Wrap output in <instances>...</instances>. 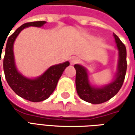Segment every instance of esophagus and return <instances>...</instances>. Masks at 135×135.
<instances>
[{"label": "esophagus", "instance_id": "1", "mask_svg": "<svg viewBox=\"0 0 135 135\" xmlns=\"http://www.w3.org/2000/svg\"><path fill=\"white\" fill-rule=\"evenodd\" d=\"M80 62V59L76 57H73L71 59H70V64L71 65H75Z\"/></svg>", "mask_w": 135, "mask_h": 135}]
</instances>
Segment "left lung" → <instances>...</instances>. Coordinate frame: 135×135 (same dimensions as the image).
Masks as SVG:
<instances>
[{"label": "left lung", "mask_w": 135, "mask_h": 135, "mask_svg": "<svg viewBox=\"0 0 135 135\" xmlns=\"http://www.w3.org/2000/svg\"><path fill=\"white\" fill-rule=\"evenodd\" d=\"M117 49L119 50L118 68L115 80L101 88H96L90 85L86 69L80 65H75L76 88L78 95L83 101L98 104L107 101L116 95L121 89L127 70L126 48L117 35L113 34Z\"/></svg>", "instance_id": "8db88e82"}]
</instances>
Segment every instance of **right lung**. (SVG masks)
<instances>
[{"instance_id":"obj_1","label":"right lung","mask_w":135,"mask_h":135,"mask_svg":"<svg viewBox=\"0 0 135 135\" xmlns=\"http://www.w3.org/2000/svg\"><path fill=\"white\" fill-rule=\"evenodd\" d=\"M46 22L44 21L27 22L16 29L8 37L3 62L5 78L9 86L18 96L32 102H39L47 99L55 89L58 81L65 68L70 65L69 61H66L62 64L51 66L44 74L35 79H28L18 72L13 55V44L15 40L24 28L29 26L41 27Z\"/></svg>"}]
</instances>
